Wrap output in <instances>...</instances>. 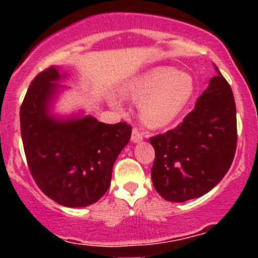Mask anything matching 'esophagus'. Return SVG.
<instances>
[{
    "instance_id": "34e87169",
    "label": "esophagus",
    "mask_w": 258,
    "mask_h": 258,
    "mask_svg": "<svg viewBox=\"0 0 258 258\" xmlns=\"http://www.w3.org/2000/svg\"><path fill=\"white\" fill-rule=\"evenodd\" d=\"M143 138H145V134L141 133V132L138 131L137 127H134L133 132H132V142L138 143V142H141V141H142Z\"/></svg>"
}]
</instances>
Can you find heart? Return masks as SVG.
<instances>
[{
    "instance_id": "1",
    "label": "heart",
    "mask_w": 258,
    "mask_h": 258,
    "mask_svg": "<svg viewBox=\"0 0 258 258\" xmlns=\"http://www.w3.org/2000/svg\"><path fill=\"white\" fill-rule=\"evenodd\" d=\"M195 92L194 79L172 67H156L134 77L122 88L125 98L140 102L138 113L147 126L172 122L190 103Z\"/></svg>"
}]
</instances>
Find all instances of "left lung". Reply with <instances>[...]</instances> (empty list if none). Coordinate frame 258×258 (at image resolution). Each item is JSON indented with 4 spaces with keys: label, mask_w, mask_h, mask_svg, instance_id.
<instances>
[{
    "label": "left lung",
    "mask_w": 258,
    "mask_h": 258,
    "mask_svg": "<svg viewBox=\"0 0 258 258\" xmlns=\"http://www.w3.org/2000/svg\"><path fill=\"white\" fill-rule=\"evenodd\" d=\"M216 72L183 121L150 138L155 149L152 183L168 202L183 203L206 195L234 160L238 140L235 101L217 67Z\"/></svg>",
    "instance_id": "left-lung-1"
}]
</instances>
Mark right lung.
I'll return each instance as SVG.
<instances>
[{
  "instance_id": "1",
  "label": "right lung",
  "mask_w": 258,
  "mask_h": 258,
  "mask_svg": "<svg viewBox=\"0 0 258 258\" xmlns=\"http://www.w3.org/2000/svg\"><path fill=\"white\" fill-rule=\"evenodd\" d=\"M67 75L50 67L35 77L20 107L27 163L40 190L60 206L88 207L108 190L112 168L127 145L132 126L104 124L93 116L51 113L58 84Z\"/></svg>"
}]
</instances>
